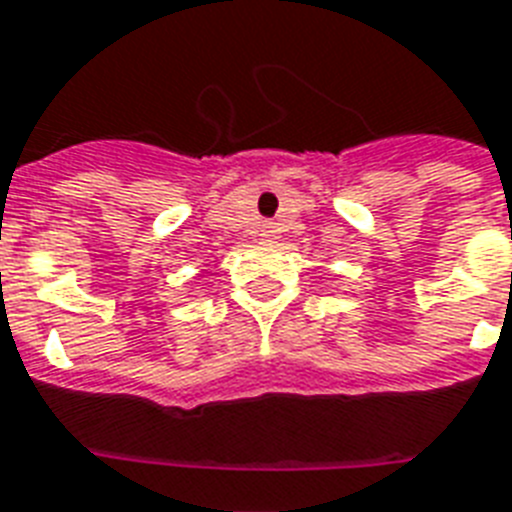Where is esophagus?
I'll return each mask as SVG.
<instances>
[{
  "label": "esophagus",
  "instance_id": "obj_1",
  "mask_svg": "<svg viewBox=\"0 0 512 512\" xmlns=\"http://www.w3.org/2000/svg\"><path fill=\"white\" fill-rule=\"evenodd\" d=\"M272 232L274 230H269V227H266V238H272Z\"/></svg>",
  "mask_w": 512,
  "mask_h": 512
}]
</instances>
